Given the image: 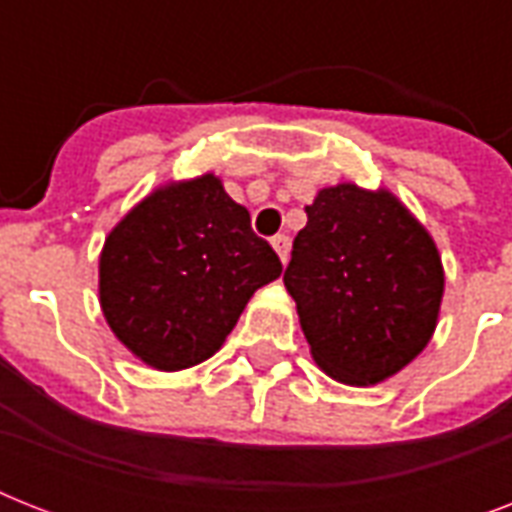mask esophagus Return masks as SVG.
Returning a JSON list of instances; mask_svg holds the SVG:
<instances>
[{
  "mask_svg": "<svg viewBox=\"0 0 512 512\" xmlns=\"http://www.w3.org/2000/svg\"><path fill=\"white\" fill-rule=\"evenodd\" d=\"M271 244H273V249H276V255H279L281 263H287V257H289V236L279 233V236H273Z\"/></svg>",
  "mask_w": 512,
  "mask_h": 512,
  "instance_id": "esophagus-1",
  "label": "esophagus"
}]
</instances>
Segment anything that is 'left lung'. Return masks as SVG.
<instances>
[{"instance_id":"obj_1","label":"left lung","mask_w":512,"mask_h":512,"mask_svg":"<svg viewBox=\"0 0 512 512\" xmlns=\"http://www.w3.org/2000/svg\"><path fill=\"white\" fill-rule=\"evenodd\" d=\"M305 215L284 287L313 361L345 385L388 380L436 329L444 297L436 241L385 188H321Z\"/></svg>"}]
</instances>
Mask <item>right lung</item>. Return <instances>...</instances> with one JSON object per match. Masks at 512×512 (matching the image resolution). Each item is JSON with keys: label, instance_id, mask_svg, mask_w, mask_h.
<instances>
[{"label": "right lung", "instance_id": "add662e5", "mask_svg": "<svg viewBox=\"0 0 512 512\" xmlns=\"http://www.w3.org/2000/svg\"><path fill=\"white\" fill-rule=\"evenodd\" d=\"M279 276V255L207 172L156 188L108 233L100 308L140 361L177 372L215 356L249 297Z\"/></svg>", "mask_w": 512, "mask_h": 512}]
</instances>
